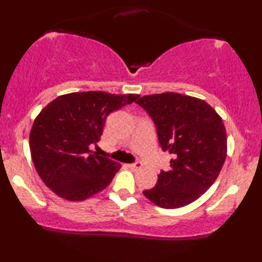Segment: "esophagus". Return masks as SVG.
Returning <instances> with one entry per match:
<instances>
[{"mask_svg": "<svg viewBox=\"0 0 262 262\" xmlns=\"http://www.w3.org/2000/svg\"><path fill=\"white\" fill-rule=\"evenodd\" d=\"M128 167L131 168V169L134 170H137V169H141L143 167V164L141 162H137V163H132V164H128Z\"/></svg>", "mask_w": 262, "mask_h": 262, "instance_id": "34e87169", "label": "esophagus"}]
</instances>
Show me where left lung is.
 <instances>
[{
    "label": "left lung",
    "instance_id": "left-lung-1",
    "mask_svg": "<svg viewBox=\"0 0 262 262\" xmlns=\"http://www.w3.org/2000/svg\"><path fill=\"white\" fill-rule=\"evenodd\" d=\"M152 118L160 144L173 155L155 187L143 192L163 209H178L202 196L220 175L227 157L223 119L206 101L174 92L150 94L137 101Z\"/></svg>",
    "mask_w": 262,
    "mask_h": 262
}]
</instances>
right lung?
I'll list each match as a JSON object with an SVG mask.
<instances>
[{"label": "right lung", "instance_id": "obj_1", "mask_svg": "<svg viewBox=\"0 0 262 262\" xmlns=\"http://www.w3.org/2000/svg\"><path fill=\"white\" fill-rule=\"evenodd\" d=\"M138 94L69 93L40 111L30 134L31 156L44 184L60 198L81 202L111 184L120 163L93 152L113 111L132 103Z\"/></svg>", "mask_w": 262, "mask_h": 262}]
</instances>
